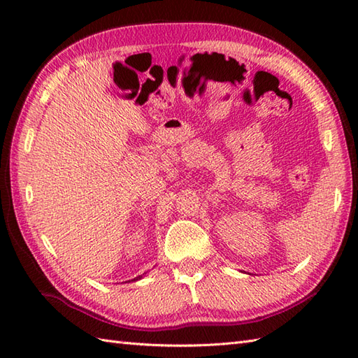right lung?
<instances>
[{"mask_svg": "<svg viewBox=\"0 0 358 358\" xmlns=\"http://www.w3.org/2000/svg\"><path fill=\"white\" fill-rule=\"evenodd\" d=\"M138 278H141V277H136V278H134V281H135V280H138Z\"/></svg>", "mask_w": 358, "mask_h": 358, "instance_id": "1", "label": "right lung"}]
</instances>
